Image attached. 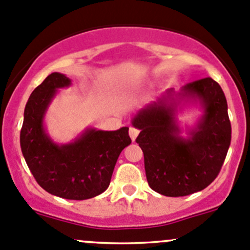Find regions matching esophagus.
Wrapping results in <instances>:
<instances>
[{
	"label": "esophagus",
	"mask_w": 250,
	"mask_h": 250,
	"mask_svg": "<svg viewBox=\"0 0 250 250\" xmlns=\"http://www.w3.org/2000/svg\"><path fill=\"white\" fill-rule=\"evenodd\" d=\"M138 133H140V131H138L137 128H135V127H130V130H128V135H130L131 140H132V141L136 140V137L138 136Z\"/></svg>",
	"instance_id": "esophagus-1"
}]
</instances>
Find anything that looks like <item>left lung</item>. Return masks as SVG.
<instances>
[{
	"label": "left lung",
	"instance_id": "8db88e82",
	"mask_svg": "<svg viewBox=\"0 0 250 250\" xmlns=\"http://www.w3.org/2000/svg\"><path fill=\"white\" fill-rule=\"evenodd\" d=\"M197 105L202 115L182 135L177 115ZM131 124L140 130L136 142L145 155V170L153 191L184 197L209 186L220 172L231 143L227 101L211 78L187 83L175 92L167 88L141 108Z\"/></svg>",
	"mask_w": 250,
	"mask_h": 250
}]
</instances>
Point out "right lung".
I'll return each instance as SVG.
<instances>
[{"label":"right lung","instance_id":"add662e5","mask_svg":"<svg viewBox=\"0 0 250 250\" xmlns=\"http://www.w3.org/2000/svg\"><path fill=\"white\" fill-rule=\"evenodd\" d=\"M70 85L66 75L52 73L33 91L24 109L21 147L31 174L44 191L83 201L108 188L118 158L131 138L127 126L115 131L86 127L71 142H54L46 130L44 117L58 90Z\"/></svg>","mask_w":250,"mask_h":250}]
</instances>
